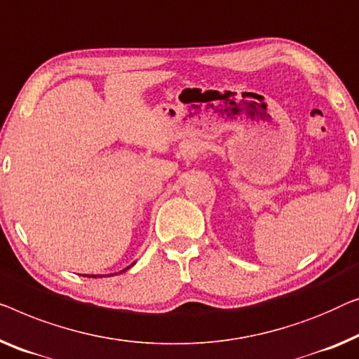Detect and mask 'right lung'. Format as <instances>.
<instances>
[{
  "mask_svg": "<svg viewBox=\"0 0 359 359\" xmlns=\"http://www.w3.org/2000/svg\"><path fill=\"white\" fill-rule=\"evenodd\" d=\"M133 266H134V264H131V266H129V267H126V269H123V270H121V272H126V270H128V269H131ZM121 272H119V273H121ZM111 275H113V273H110V275H108V277H111ZM84 277H86V275H84ZM87 277H105V275H87Z\"/></svg>",
  "mask_w": 359,
  "mask_h": 359,
  "instance_id": "1",
  "label": "right lung"
}]
</instances>
